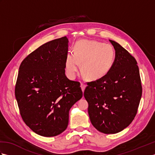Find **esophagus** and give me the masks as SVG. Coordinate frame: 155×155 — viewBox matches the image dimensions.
<instances>
[{
  "mask_svg": "<svg viewBox=\"0 0 155 155\" xmlns=\"http://www.w3.org/2000/svg\"><path fill=\"white\" fill-rule=\"evenodd\" d=\"M81 87L82 91H83V92H84V88H85V87H86V85H85V84H83V83H81Z\"/></svg>",
  "mask_w": 155,
  "mask_h": 155,
  "instance_id": "1",
  "label": "esophagus"
}]
</instances>
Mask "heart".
Segmentation results:
<instances>
[{
    "label": "heart",
    "mask_w": 155,
    "mask_h": 155,
    "mask_svg": "<svg viewBox=\"0 0 155 155\" xmlns=\"http://www.w3.org/2000/svg\"><path fill=\"white\" fill-rule=\"evenodd\" d=\"M113 46L96 41L81 40L75 44L74 52L66 57L65 68L69 77L77 76L81 64V72L89 80H97L108 73L115 61Z\"/></svg>",
    "instance_id": "obj_1"
}]
</instances>
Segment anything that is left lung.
Returning <instances> with one entry per match:
<instances>
[{
	"mask_svg": "<svg viewBox=\"0 0 155 155\" xmlns=\"http://www.w3.org/2000/svg\"><path fill=\"white\" fill-rule=\"evenodd\" d=\"M110 42L116 54L113 67L103 77L87 83L84 92L91 123L104 134L119 133L132 123L142 96L136 59L117 42Z\"/></svg>",
	"mask_w": 155,
	"mask_h": 155,
	"instance_id": "left-lung-1",
	"label": "left lung"
}]
</instances>
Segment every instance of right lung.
I'll use <instances>...</instances> for the list:
<instances>
[{"mask_svg":"<svg viewBox=\"0 0 155 155\" xmlns=\"http://www.w3.org/2000/svg\"><path fill=\"white\" fill-rule=\"evenodd\" d=\"M67 37L42 45L21 62L15 97L23 121L39 135L54 137L67 128L68 113L83 97L80 83L65 75Z\"/></svg>","mask_w":155,"mask_h":155,"instance_id":"obj_1","label":"right lung"}]
</instances>
